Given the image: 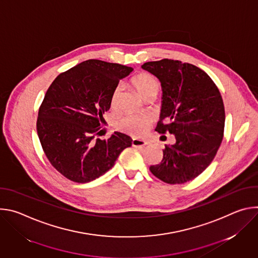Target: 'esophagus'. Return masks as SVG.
<instances>
[{"label":"esophagus","mask_w":258,"mask_h":258,"mask_svg":"<svg viewBox=\"0 0 258 258\" xmlns=\"http://www.w3.org/2000/svg\"><path fill=\"white\" fill-rule=\"evenodd\" d=\"M149 143L147 141H144V140H139V139H133L132 141V145L133 147H145L148 145Z\"/></svg>","instance_id":"1"}]
</instances>
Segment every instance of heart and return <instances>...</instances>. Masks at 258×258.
I'll return each mask as SVG.
<instances>
[{
    "label": "heart",
    "instance_id": "b5f03b06",
    "mask_svg": "<svg viewBox=\"0 0 258 258\" xmlns=\"http://www.w3.org/2000/svg\"><path fill=\"white\" fill-rule=\"evenodd\" d=\"M132 85L142 98H145L147 95H150V94L156 95L159 90L158 81L153 76L145 72L139 73V75L135 76L132 79ZM119 93H120V89L115 88L111 97L112 107L115 106L117 98L119 97ZM149 123H150V119L147 116L128 115L119 119L116 123V127L120 132L125 133L130 136L139 137L145 134Z\"/></svg>",
    "mask_w": 258,
    "mask_h": 258
}]
</instances>
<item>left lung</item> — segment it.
<instances>
[{"instance_id":"1","label":"left lung","mask_w":258,"mask_h":258,"mask_svg":"<svg viewBox=\"0 0 258 258\" xmlns=\"http://www.w3.org/2000/svg\"><path fill=\"white\" fill-rule=\"evenodd\" d=\"M142 68L161 84V111L155 131L175 138L150 171L171 185L192 180L208 167L222 144L223 98L207 73L193 64L162 59L146 62Z\"/></svg>"}]
</instances>
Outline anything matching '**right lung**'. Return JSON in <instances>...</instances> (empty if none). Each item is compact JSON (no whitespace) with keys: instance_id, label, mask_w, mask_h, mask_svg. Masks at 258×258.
Wrapping results in <instances>:
<instances>
[{"instance_id":"1","label":"right lung","mask_w":258,"mask_h":258,"mask_svg":"<svg viewBox=\"0 0 258 258\" xmlns=\"http://www.w3.org/2000/svg\"><path fill=\"white\" fill-rule=\"evenodd\" d=\"M134 69L90 59L55 79L39 110L36 131L50 163L66 178L89 182L111 169L119 154L132 146L125 134L101 136L103 114L120 80Z\"/></svg>"}]
</instances>
